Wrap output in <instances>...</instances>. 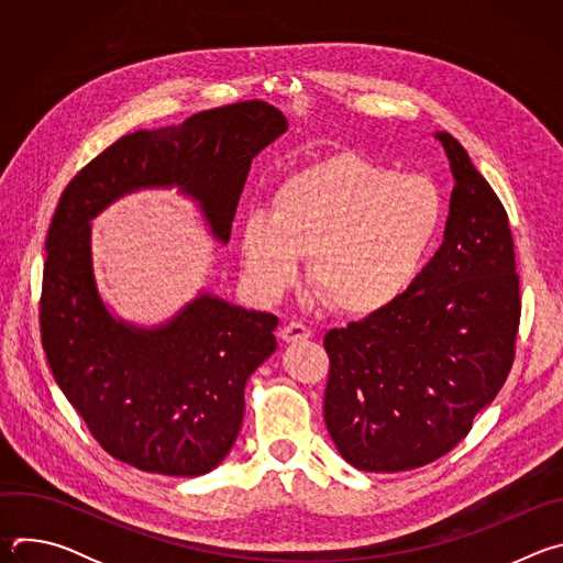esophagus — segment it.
<instances>
[{
	"instance_id": "esophagus-1",
	"label": "esophagus",
	"mask_w": 563,
	"mask_h": 563,
	"mask_svg": "<svg viewBox=\"0 0 563 563\" xmlns=\"http://www.w3.org/2000/svg\"><path fill=\"white\" fill-rule=\"evenodd\" d=\"M280 339L287 341V343H296V341H307L311 336L309 328L305 323H300V320H289V323H285L280 328Z\"/></svg>"
}]
</instances>
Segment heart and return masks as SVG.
<instances>
[{"mask_svg": "<svg viewBox=\"0 0 563 563\" xmlns=\"http://www.w3.org/2000/svg\"><path fill=\"white\" fill-rule=\"evenodd\" d=\"M441 222L443 198L430 178L341 153L291 174L272 211L243 218L240 261L250 285L272 298L296 283L300 256H309L316 294L367 316L415 285Z\"/></svg>", "mask_w": 563, "mask_h": 563, "instance_id": "b5f03b06", "label": "heart"}]
</instances>
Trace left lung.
<instances>
[{"label":"left lung","mask_w":563,"mask_h":563,"mask_svg":"<svg viewBox=\"0 0 563 563\" xmlns=\"http://www.w3.org/2000/svg\"><path fill=\"white\" fill-rule=\"evenodd\" d=\"M454 174L443 245L389 307L328 332L325 426L358 470L448 454L504 387L521 320L508 213L465 148L434 135Z\"/></svg>","instance_id":"8db88e82"}]
</instances>
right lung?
Listing matches in <instances>:
<instances>
[{
    "label": "right lung",
    "mask_w": 563,
    "mask_h": 563,
    "mask_svg": "<svg viewBox=\"0 0 563 563\" xmlns=\"http://www.w3.org/2000/svg\"><path fill=\"white\" fill-rule=\"evenodd\" d=\"M285 129V115L261 100L202 111L122 135L62 191L46 235L42 345L59 389L113 459L172 476L213 470L243 426L247 378L276 350L278 318L205 294L159 330L118 323L96 291L89 220L126 191L178 185L227 243L254 155Z\"/></svg>",
    "instance_id": "obj_1"
}]
</instances>
